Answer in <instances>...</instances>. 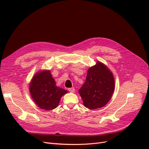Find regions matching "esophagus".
I'll return each instance as SVG.
<instances>
[{
	"mask_svg": "<svg viewBox=\"0 0 149 149\" xmlns=\"http://www.w3.org/2000/svg\"><path fill=\"white\" fill-rule=\"evenodd\" d=\"M68 91L71 93H74V88H69L68 89Z\"/></svg>",
	"mask_w": 149,
	"mask_h": 149,
	"instance_id": "obj_1",
	"label": "esophagus"
}]
</instances>
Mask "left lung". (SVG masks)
Segmentation results:
<instances>
[{
  "label": "left lung",
  "instance_id": "left-lung-1",
  "mask_svg": "<svg viewBox=\"0 0 149 149\" xmlns=\"http://www.w3.org/2000/svg\"><path fill=\"white\" fill-rule=\"evenodd\" d=\"M115 89L114 75L102 63L89 68L86 81L79 89L83 105L89 109L102 107L109 101Z\"/></svg>",
  "mask_w": 149,
  "mask_h": 149
}]
</instances>
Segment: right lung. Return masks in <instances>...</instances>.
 Segmentation results:
<instances>
[{"label": "right lung", "mask_w": 149, "mask_h": 149, "mask_svg": "<svg viewBox=\"0 0 149 149\" xmlns=\"http://www.w3.org/2000/svg\"><path fill=\"white\" fill-rule=\"evenodd\" d=\"M31 98L40 109L50 111L59 104L61 97L68 93L56 86L49 70H41L36 73L29 84Z\"/></svg>", "instance_id": "right-lung-1"}]
</instances>
